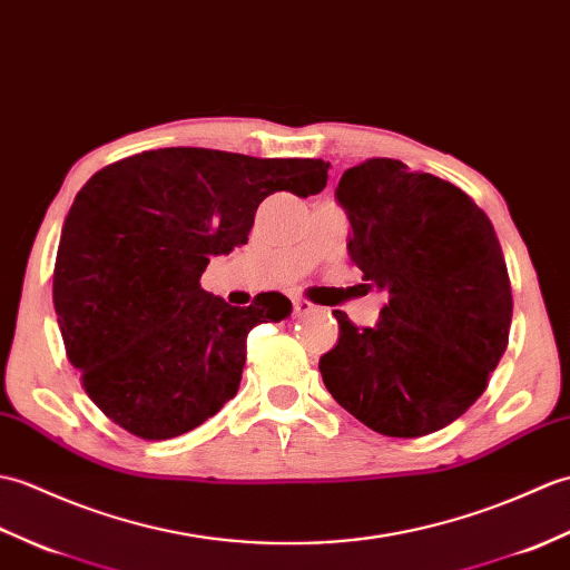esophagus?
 <instances>
[{
  "instance_id": "obj_1",
  "label": "esophagus",
  "mask_w": 570,
  "mask_h": 570,
  "mask_svg": "<svg viewBox=\"0 0 570 570\" xmlns=\"http://www.w3.org/2000/svg\"><path fill=\"white\" fill-rule=\"evenodd\" d=\"M320 307L317 305H312L309 299H302V297H295L293 299V312H295V317H307V314H312V312H317Z\"/></svg>"
}]
</instances>
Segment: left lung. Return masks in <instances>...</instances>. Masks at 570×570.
<instances>
[{
	"mask_svg": "<svg viewBox=\"0 0 570 570\" xmlns=\"http://www.w3.org/2000/svg\"><path fill=\"white\" fill-rule=\"evenodd\" d=\"M336 199L351 263L387 305L365 328L334 312L324 385L377 434L439 432L483 395L508 348L512 287L498 234L463 189L392 158L348 168Z\"/></svg>",
	"mask_w": 570,
	"mask_h": 570,
	"instance_id": "1",
	"label": "left lung"
}]
</instances>
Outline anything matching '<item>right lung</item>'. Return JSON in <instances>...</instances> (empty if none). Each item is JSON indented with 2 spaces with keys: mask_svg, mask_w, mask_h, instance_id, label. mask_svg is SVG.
<instances>
[{
  "mask_svg": "<svg viewBox=\"0 0 570 570\" xmlns=\"http://www.w3.org/2000/svg\"><path fill=\"white\" fill-rule=\"evenodd\" d=\"M326 173L314 158L158 148L87 180L62 224L53 305L68 361L114 424L173 439L236 395L248 332L289 317L293 302L261 293L232 307L199 277L248 244L265 197L317 195Z\"/></svg>",
  "mask_w": 570,
  "mask_h": 570,
  "instance_id": "1",
  "label": "right lung"
}]
</instances>
